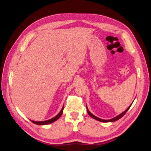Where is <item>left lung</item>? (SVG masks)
<instances>
[{
	"instance_id": "obj_1",
	"label": "left lung",
	"mask_w": 151,
	"mask_h": 151,
	"mask_svg": "<svg viewBox=\"0 0 151 151\" xmlns=\"http://www.w3.org/2000/svg\"><path fill=\"white\" fill-rule=\"evenodd\" d=\"M131 105H132V104H131ZM131 105H130V106L129 108H128L126 109V110H125V111H123V113H122L121 114H120L119 115H118V116H116V117L113 118H112V119H110V120H103V119H101V118H98V117H97V116H94V115H93V114L91 113L89 111V109H88V108H87V106H86V108H87V112H88V115H89L91 117H92L93 118H94V119L96 120H98V121H99V122H111L117 121L118 120H119L120 118H122L123 115H124L127 112V111L129 110V109L130 108Z\"/></svg>"
}]
</instances>
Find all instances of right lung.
Masks as SVG:
<instances>
[{
  "label": "right lung",
  "mask_w": 151,
  "mask_h": 151,
  "mask_svg": "<svg viewBox=\"0 0 151 151\" xmlns=\"http://www.w3.org/2000/svg\"><path fill=\"white\" fill-rule=\"evenodd\" d=\"M63 106L62 107L61 111H60V113H59L57 115H56L55 117L51 118V119L50 120H46V121H42V122H36V121H33V120H31L32 122L34 123L35 124H36V125H48V124H50V123H52L54 122H55L56 120H57L59 118H60L62 115V114L63 113Z\"/></svg>",
  "instance_id": "1"
}]
</instances>
